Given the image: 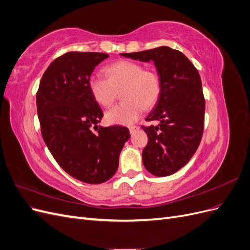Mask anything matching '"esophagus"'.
<instances>
[{
  "label": "esophagus",
  "instance_id": "34e87169",
  "mask_svg": "<svg viewBox=\"0 0 250 250\" xmlns=\"http://www.w3.org/2000/svg\"><path fill=\"white\" fill-rule=\"evenodd\" d=\"M138 129H139V126H137V125L129 126V131H130V133H133L135 130H138Z\"/></svg>",
  "mask_w": 250,
  "mask_h": 250
}]
</instances>
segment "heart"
I'll use <instances>...</instances> for the list:
<instances>
[{
	"label": "heart",
	"mask_w": 250,
	"mask_h": 250,
	"mask_svg": "<svg viewBox=\"0 0 250 250\" xmlns=\"http://www.w3.org/2000/svg\"><path fill=\"white\" fill-rule=\"evenodd\" d=\"M106 78L101 75H92L88 79V88L94 100L101 106H110L117 92L122 89V100L125 101L107 110L105 120L112 125H129L137 121L145 108L156 103L161 95L162 80L152 69L131 60H119L105 67Z\"/></svg>",
	"instance_id": "1"
}]
</instances>
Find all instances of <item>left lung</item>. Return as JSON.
Segmentation results:
<instances>
[{"label":"left lung","instance_id":"1","mask_svg":"<svg viewBox=\"0 0 250 250\" xmlns=\"http://www.w3.org/2000/svg\"><path fill=\"white\" fill-rule=\"evenodd\" d=\"M125 57L154 62L162 80L158 101L143 125L148 144L143 150L145 168L155 176H168L186 166L199 147L206 100L199 73L188 58L169 47L122 53Z\"/></svg>","mask_w":250,"mask_h":250}]
</instances>
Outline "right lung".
Here are the masks:
<instances>
[{
    "label": "right lung",
    "instance_id": "right-lung-1",
    "mask_svg": "<svg viewBox=\"0 0 250 250\" xmlns=\"http://www.w3.org/2000/svg\"><path fill=\"white\" fill-rule=\"evenodd\" d=\"M107 57L67 52L48 66L36 93L42 135L51 154L67 174L86 184H102L115 175L130 138L126 127L97 126L103 111L89 92L88 79Z\"/></svg>",
    "mask_w": 250,
    "mask_h": 250
}]
</instances>
